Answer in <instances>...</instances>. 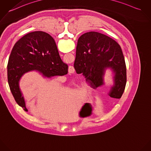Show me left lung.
<instances>
[{
  "label": "left lung",
  "mask_w": 151,
  "mask_h": 151,
  "mask_svg": "<svg viewBox=\"0 0 151 151\" xmlns=\"http://www.w3.org/2000/svg\"><path fill=\"white\" fill-rule=\"evenodd\" d=\"M74 68L78 74L81 73L85 77L94 91L104 85L106 70H111L113 84L106 91L105 102L121 98L127 83V67L121 47L112 38L95 32L81 35L78 41ZM103 102L98 98L93 104H85L80 116H93L99 110Z\"/></svg>",
  "instance_id": "8db88e82"
}]
</instances>
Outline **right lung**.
<instances>
[{
    "label": "right lung",
    "mask_w": 151,
    "mask_h": 151,
    "mask_svg": "<svg viewBox=\"0 0 151 151\" xmlns=\"http://www.w3.org/2000/svg\"><path fill=\"white\" fill-rule=\"evenodd\" d=\"M68 66L60 58L53 38L47 33H29L18 40L13 47L7 65V79L12 94L23 110L33 113L35 110L26 99L20 80L26 72L35 70L44 78L63 76Z\"/></svg>",
    "instance_id": "obj_1"
}]
</instances>
